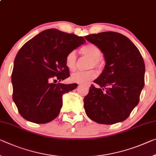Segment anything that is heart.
<instances>
[{"label": "heart", "instance_id": "1", "mask_svg": "<svg viewBox=\"0 0 156 156\" xmlns=\"http://www.w3.org/2000/svg\"><path fill=\"white\" fill-rule=\"evenodd\" d=\"M81 53L84 55L91 59L90 65L91 66L101 68L103 66V60L101 59V51L100 48L95 46L94 44H87L83 46L80 49ZM76 51H71L67 54L65 59V64L71 71H75L76 68ZM96 76V73L94 70H90L87 71H78L73 73L71 76V80L73 83L86 84L89 81L93 80Z\"/></svg>", "mask_w": 156, "mask_h": 156}]
</instances>
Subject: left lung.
Segmentation results:
<instances>
[{
    "mask_svg": "<svg viewBox=\"0 0 156 156\" xmlns=\"http://www.w3.org/2000/svg\"><path fill=\"white\" fill-rule=\"evenodd\" d=\"M100 48L105 65L84 98L89 118L101 124L123 122L137 105L144 85L145 65L131 41L115 32H102L85 37Z\"/></svg>",
    "mask_w": 156,
    "mask_h": 156,
    "instance_id": "8db88e82",
    "label": "left lung"
}]
</instances>
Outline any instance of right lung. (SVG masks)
Segmentation results:
<instances>
[{
	"instance_id": "right-lung-1",
	"label": "right lung",
	"mask_w": 156,
	"mask_h": 156,
	"mask_svg": "<svg viewBox=\"0 0 156 156\" xmlns=\"http://www.w3.org/2000/svg\"><path fill=\"white\" fill-rule=\"evenodd\" d=\"M83 37L48 29L24 44L14 62L12 73L13 101L21 117L46 123L58 117L62 95L78 84L52 83L69 77L65 64L69 53L85 44Z\"/></svg>"
}]
</instances>
